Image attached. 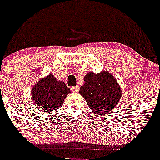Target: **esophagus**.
Returning a JSON list of instances; mask_svg holds the SVG:
<instances>
[{"instance_id":"esophagus-1","label":"esophagus","mask_w":160,"mask_h":160,"mask_svg":"<svg viewBox=\"0 0 160 160\" xmlns=\"http://www.w3.org/2000/svg\"><path fill=\"white\" fill-rule=\"evenodd\" d=\"M79 90V86H73L71 87V91L73 92H78Z\"/></svg>"}]
</instances>
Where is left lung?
<instances>
[{"label": "left lung", "instance_id": "1", "mask_svg": "<svg viewBox=\"0 0 160 160\" xmlns=\"http://www.w3.org/2000/svg\"><path fill=\"white\" fill-rule=\"evenodd\" d=\"M85 84L79 93L97 115L102 117L117 105L121 98V90L113 76L107 71L94 74L88 73Z\"/></svg>", "mask_w": 160, "mask_h": 160}]
</instances>
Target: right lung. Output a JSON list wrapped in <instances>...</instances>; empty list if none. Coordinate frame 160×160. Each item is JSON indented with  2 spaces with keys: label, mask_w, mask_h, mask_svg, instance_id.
Listing matches in <instances>:
<instances>
[{
  "label": "right lung",
  "mask_w": 160,
  "mask_h": 160,
  "mask_svg": "<svg viewBox=\"0 0 160 160\" xmlns=\"http://www.w3.org/2000/svg\"><path fill=\"white\" fill-rule=\"evenodd\" d=\"M70 92V88L63 82L57 81L53 74H48L36 84L32 95L39 110L51 113L62 106Z\"/></svg>",
  "instance_id": "add662e5"
}]
</instances>
